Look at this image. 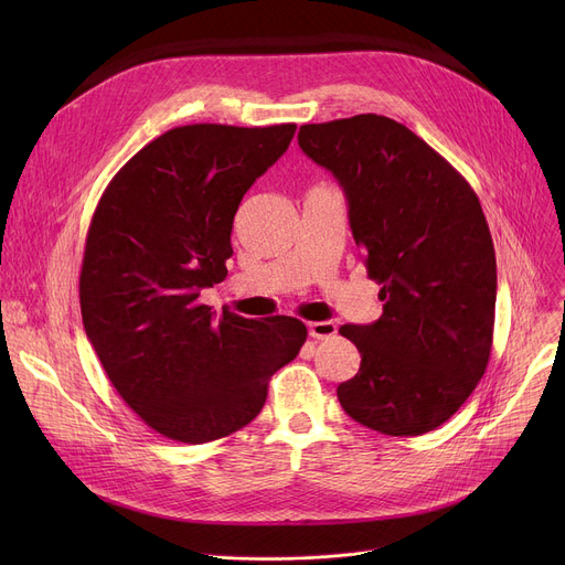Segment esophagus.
<instances>
[{"mask_svg":"<svg viewBox=\"0 0 565 565\" xmlns=\"http://www.w3.org/2000/svg\"><path fill=\"white\" fill-rule=\"evenodd\" d=\"M307 328L313 339H332L337 334V324L332 320H313Z\"/></svg>","mask_w":565,"mask_h":565,"instance_id":"esophagus-1","label":"esophagus"}]
</instances>
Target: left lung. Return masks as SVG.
I'll list each match as a JSON object with an SVG mask.
<instances>
[{"instance_id": "obj_1", "label": "left lung", "mask_w": 565, "mask_h": 565, "mask_svg": "<svg viewBox=\"0 0 565 565\" xmlns=\"http://www.w3.org/2000/svg\"><path fill=\"white\" fill-rule=\"evenodd\" d=\"M298 141L341 183L352 237L382 286V316L339 330L362 354L339 403L384 435L435 430L477 390L492 350L497 260L479 196L387 116L307 124Z\"/></svg>"}]
</instances>
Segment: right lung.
Here are the masks:
<instances>
[{
    "mask_svg": "<svg viewBox=\"0 0 565 565\" xmlns=\"http://www.w3.org/2000/svg\"><path fill=\"white\" fill-rule=\"evenodd\" d=\"M295 128L167 130L96 205L79 275L84 330L118 396L169 439L203 444L247 426L307 341L298 318L215 316L199 300L224 281L237 205Z\"/></svg>",
    "mask_w": 565,
    "mask_h": 565,
    "instance_id": "1",
    "label": "right lung"
}]
</instances>
